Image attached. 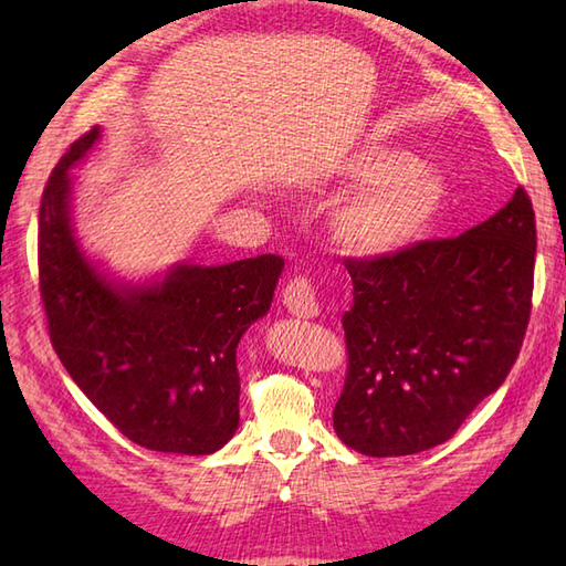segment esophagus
I'll return each instance as SVG.
<instances>
[{"mask_svg":"<svg viewBox=\"0 0 566 566\" xmlns=\"http://www.w3.org/2000/svg\"><path fill=\"white\" fill-rule=\"evenodd\" d=\"M282 304L296 318H314L318 316V302L314 294V286L304 276H294V280L282 290Z\"/></svg>","mask_w":566,"mask_h":566,"instance_id":"obj_1","label":"esophagus"}]
</instances>
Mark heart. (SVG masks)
I'll use <instances>...</instances> for the list:
<instances>
[{"instance_id": "heart-1", "label": "heart", "mask_w": 566, "mask_h": 566, "mask_svg": "<svg viewBox=\"0 0 566 566\" xmlns=\"http://www.w3.org/2000/svg\"><path fill=\"white\" fill-rule=\"evenodd\" d=\"M359 185L338 203L331 233L347 255L381 260L416 248L448 209L450 182L442 170L387 143H365L335 167Z\"/></svg>"}]
</instances>
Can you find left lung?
<instances>
[{
	"instance_id": "8db88e82",
	"label": "left lung",
	"mask_w": 566,
	"mask_h": 566,
	"mask_svg": "<svg viewBox=\"0 0 566 566\" xmlns=\"http://www.w3.org/2000/svg\"><path fill=\"white\" fill-rule=\"evenodd\" d=\"M535 213L518 187L491 219L394 258L347 260V379L338 438L369 457L450 440L518 357L531 318Z\"/></svg>"
}]
</instances>
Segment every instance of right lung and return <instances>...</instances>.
Wrapping results in <instances>:
<instances>
[{"instance_id": "obj_1", "label": "right lung", "mask_w": 566, "mask_h": 566, "mask_svg": "<svg viewBox=\"0 0 566 566\" xmlns=\"http://www.w3.org/2000/svg\"><path fill=\"white\" fill-rule=\"evenodd\" d=\"M102 128L57 163L39 213L41 296L51 343L84 396L140 448L211 454L240 423L238 343L268 316L284 260L177 262L122 280L82 245L72 167Z\"/></svg>"}]
</instances>
